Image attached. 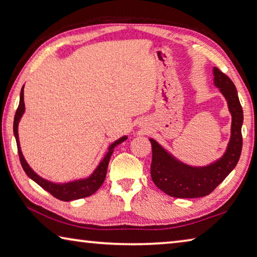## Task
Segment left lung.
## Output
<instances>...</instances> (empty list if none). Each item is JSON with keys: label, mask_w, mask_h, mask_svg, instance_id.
Wrapping results in <instances>:
<instances>
[{"label": "left lung", "mask_w": 257, "mask_h": 257, "mask_svg": "<svg viewBox=\"0 0 257 257\" xmlns=\"http://www.w3.org/2000/svg\"><path fill=\"white\" fill-rule=\"evenodd\" d=\"M214 86L220 89L231 114V135L227 150L219 160L204 165L191 167L181 162L161 146L153 138L152 144L151 177L159 188L169 196L177 198H196L211 194L236 167L242 149L241 125L242 108L236 86L228 76L213 68Z\"/></svg>", "instance_id": "left-lung-1"}]
</instances>
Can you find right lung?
<instances>
[{"label": "right lung", "instance_id": "1", "mask_svg": "<svg viewBox=\"0 0 257 257\" xmlns=\"http://www.w3.org/2000/svg\"><path fill=\"white\" fill-rule=\"evenodd\" d=\"M24 113H25V102H24V86H23V88H21V92H20L19 106L17 108L15 121H14V134L16 137L17 147H18L20 163L23 165L26 175H27L30 179L34 180L37 185H40L42 188H44L46 191H49L52 196L60 199V201L70 202V201H75V199L88 197L90 195H93L95 191L102 186L104 180H105L108 162H110L113 151H114L116 146L128 138L127 136H123L119 138L118 141H115L114 143H112V144L108 146L106 154L104 155L103 160L99 162L97 168L95 169L94 172L88 178L64 182V184H58V182H52L50 180L44 179V178H42L41 176H38L37 173L29 167L27 161H26V159L24 158L23 152H21V149H20V142H19V135H18L19 121Z\"/></svg>", "mask_w": 257, "mask_h": 257}]
</instances>
